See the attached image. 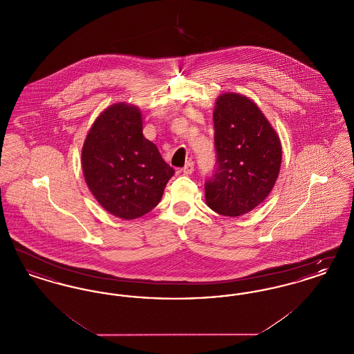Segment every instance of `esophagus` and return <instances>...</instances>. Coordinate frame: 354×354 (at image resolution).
Instances as JSON below:
<instances>
[{"mask_svg": "<svg viewBox=\"0 0 354 354\" xmlns=\"http://www.w3.org/2000/svg\"><path fill=\"white\" fill-rule=\"evenodd\" d=\"M182 172L185 174V175L192 174V172H194V162H192V160H188V162L185 163V167L182 169Z\"/></svg>", "mask_w": 354, "mask_h": 354, "instance_id": "esophagus-1", "label": "esophagus"}]
</instances>
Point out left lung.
Listing matches in <instances>:
<instances>
[{
	"label": "left lung",
	"instance_id": "1",
	"mask_svg": "<svg viewBox=\"0 0 354 354\" xmlns=\"http://www.w3.org/2000/svg\"><path fill=\"white\" fill-rule=\"evenodd\" d=\"M216 174L204 185L207 205L241 216L270 195L281 167V142L257 104L239 93L219 95L214 110Z\"/></svg>",
	"mask_w": 354,
	"mask_h": 354
}]
</instances>
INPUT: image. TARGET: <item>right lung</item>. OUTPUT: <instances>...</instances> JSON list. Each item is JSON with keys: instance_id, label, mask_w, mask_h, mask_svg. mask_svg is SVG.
I'll use <instances>...</instances> for the list:
<instances>
[{"instance_id": "right-lung-1", "label": "right lung", "mask_w": 354, "mask_h": 354, "mask_svg": "<svg viewBox=\"0 0 354 354\" xmlns=\"http://www.w3.org/2000/svg\"><path fill=\"white\" fill-rule=\"evenodd\" d=\"M142 130L139 107L114 103L94 120L82 147L86 185L97 202L120 219L150 212L175 174Z\"/></svg>"}]
</instances>
